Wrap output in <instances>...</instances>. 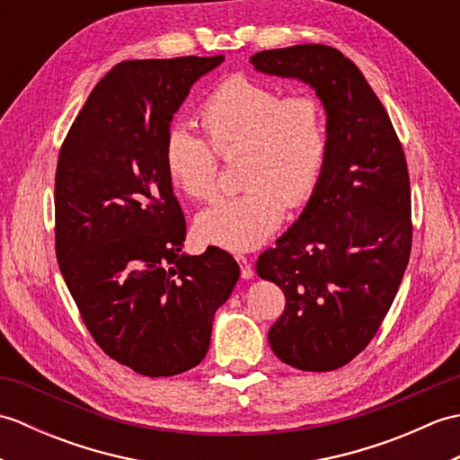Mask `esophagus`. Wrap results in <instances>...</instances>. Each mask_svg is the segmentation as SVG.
I'll return each mask as SVG.
<instances>
[{
    "label": "esophagus",
    "instance_id": "esophagus-1",
    "mask_svg": "<svg viewBox=\"0 0 460 460\" xmlns=\"http://www.w3.org/2000/svg\"><path fill=\"white\" fill-rule=\"evenodd\" d=\"M235 259H237V262L241 265V277H243V279L249 280V279L255 277V270H252L251 261H249L245 255H237Z\"/></svg>",
    "mask_w": 460,
    "mask_h": 460
}]
</instances>
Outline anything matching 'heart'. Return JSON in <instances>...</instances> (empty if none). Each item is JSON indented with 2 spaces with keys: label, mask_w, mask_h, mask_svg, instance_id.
<instances>
[{
  "label": "heart",
  "mask_w": 460,
  "mask_h": 460,
  "mask_svg": "<svg viewBox=\"0 0 460 460\" xmlns=\"http://www.w3.org/2000/svg\"><path fill=\"white\" fill-rule=\"evenodd\" d=\"M199 136L175 126L165 136V172L175 190L211 201L219 190V155L241 160V195L198 215L195 229L209 245L227 251L261 247L282 219L285 201L310 199L328 158L324 104L310 93L287 94L249 76H231L209 93L198 111Z\"/></svg>",
  "instance_id": "obj_1"
}]
</instances>
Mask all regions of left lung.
<instances>
[{
	"label": "left lung",
	"mask_w": 460,
	"mask_h": 460,
	"mask_svg": "<svg viewBox=\"0 0 460 460\" xmlns=\"http://www.w3.org/2000/svg\"><path fill=\"white\" fill-rule=\"evenodd\" d=\"M261 73L316 91L328 120V158L298 221L257 261L285 292L269 330L285 364L332 371L376 336L411 252V188L394 124L359 68L328 45L251 57Z\"/></svg>",
	"instance_id": "left-lung-1"
}]
</instances>
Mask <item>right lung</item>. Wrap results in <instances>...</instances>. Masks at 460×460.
Wrapping results in <instances>:
<instances>
[{
    "mask_svg": "<svg viewBox=\"0 0 460 460\" xmlns=\"http://www.w3.org/2000/svg\"><path fill=\"white\" fill-rule=\"evenodd\" d=\"M215 57L124 61L94 86L58 152L55 251L84 326L106 356L148 377L195 367L239 265L209 247L183 255L185 217L164 146Z\"/></svg>",
    "mask_w": 460,
    "mask_h": 460,
    "instance_id": "obj_1",
    "label": "right lung"
}]
</instances>
